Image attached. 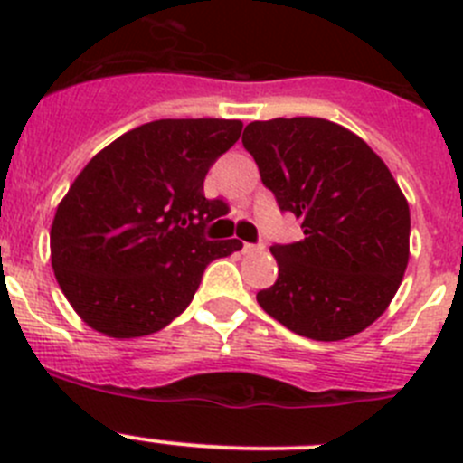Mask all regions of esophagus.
Returning a JSON list of instances; mask_svg holds the SVG:
<instances>
[{"label":"esophagus","mask_w":463,"mask_h":463,"mask_svg":"<svg viewBox=\"0 0 463 463\" xmlns=\"http://www.w3.org/2000/svg\"><path fill=\"white\" fill-rule=\"evenodd\" d=\"M261 246H255V244H244L241 246V253L244 255H250V253H258Z\"/></svg>","instance_id":"esophagus-1"}]
</instances>
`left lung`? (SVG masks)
<instances>
[{"label": "left lung", "mask_w": 463, "mask_h": 463, "mask_svg": "<svg viewBox=\"0 0 463 463\" xmlns=\"http://www.w3.org/2000/svg\"><path fill=\"white\" fill-rule=\"evenodd\" d=\"M244 147L305 240L270 246L278 279L261 309L293 334L334 343L381 318L410 260V205L361 137L314 116L253 120Z\"/></svg>", "instance_id": "left-lung-1"}]
</instances>
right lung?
<instances>
[{
	"instance_id": "obj_1",
	"label": "right lung",
	"mask_w": 463,
	"mask_h": 463,
	"mask_svg": "<svg viewBox=\"0 0 463 463\" xmlns=\"http://www.w3.org/2000/svg\"><path fill=\"white\" fill-rule=\"evenodd\" d=\"M241 120L163 118L129 129L82 167L51 223V266L80 320L107 338H141L193 302L205 266L241 249L208 241L226 214L205 199L210 165Z\"/></svg>"
}]
</instances>
